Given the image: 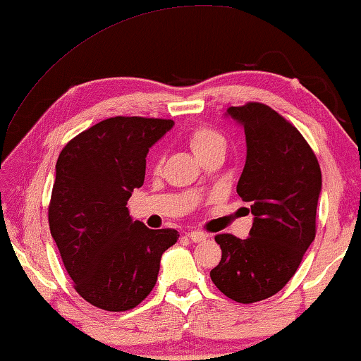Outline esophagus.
Masks as SVG:
<instances>
[{
	"label": "esophagus",
	"instance_id": "34e87169",
	"mask_svg": "<svg viewBox=\"0 0 361 361\" xmlns=\"http://www.w3.org/2000/svg\"><path fill=\"white\" fill-rule=\"evenodd\" d=\"M188 237H190L195 243H201L207 238V233L200 232V231H191V232H188Z\"/></svg>",
	"mask_w": 361,
	"mask_h": 361
}]
</instances>
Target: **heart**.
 Returning <instances> with one entry per match:
<instances>
[{"label": "heart", "mask_w": 361, "mask_h": 361, "mask_svg": "<svg viewBox=\"0 0 361 361\" xmlns=\"http://www.w3.org/2000/svg\"><path fill=\"white\" fill-rule=\"evenodd\" d=\"M190 145L197 159L214 149H226V139L209 128H197L190 134Z\"/></svg>", "instance_id": "obj_1"}]
</instances>
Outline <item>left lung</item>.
<instances>
[{
	"instance_id": "8db88e82",
	"label": "left lung",
	"mask_w": 361,
	"mask_h": 361,
	"mask_svg": "<svg viewBox=\"0 0 361 361\" xmlns=\"http://www.w3.org/2000/svg\"><path fill=\"white\" fill-rule=\"evenodd\" d=\"M226 116L245 132L237 192L250 204L253 224L247 238L216 235L222 258L211 280L227 298L250 304L276 294L296 273L316 237L322 175L301 132L270 106H232Z\"/></svg>"
}]
</instances>
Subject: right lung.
Instances as JSON below:
<instances>
[{
	"label": "right lung",
	"instance_id": "right-lung-1",
	"mask_svg": "<svg viewBox=\"0 0 361 361\" xmlns=\"http://www.w3.org/2000/svg\"><path fill=\"white\" fill-rule=\"evenodd\" d=\"M171 119L109 118L60 152L49 226L75 289L104 311H129L149 296L175 229L152 231L126 207L144 185L145 157Z\"/></svg>",
	"mask_w": 361,
	"mask_h": 361
}]
</instances>
